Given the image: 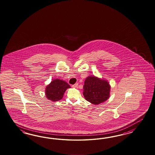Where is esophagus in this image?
Masks as SVG:
<instances>
[{
	"mask_svg": "<svg viewBox=\"0 0 155 155\" xmlns=\"http://www.w3.org/2000/svg\"><path fill=\"white\" fill-rule=\"evenodd\" d=\"M72 87H78V83H76L74 84V85H72Z\"/></svg>",
	"mask_w": 155,
	"mask_h": 155,
	"instance_id": "esophagus-1",
	"label": "esophagus"
}]
</instances>
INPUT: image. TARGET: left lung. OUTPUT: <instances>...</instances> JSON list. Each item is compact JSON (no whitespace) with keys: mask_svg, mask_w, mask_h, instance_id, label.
Returning <instances> with one entry per match:
<instances>
[{"mask_svg":"<svg viewBox=\"0 0 155 155\" xmlns=\"http://www.w3.org/2000/svg\"><path fill=\"white\" fill-rule=\"evenodd\" d=\"M110 90L111 86L106 80L94 75L89 76L84 81V97L90 103L97 105L109 98Z\"/></svg>","mask_w":155,"mask_h":155,"instance_id":"1","label":"left lung"}]
</instances>
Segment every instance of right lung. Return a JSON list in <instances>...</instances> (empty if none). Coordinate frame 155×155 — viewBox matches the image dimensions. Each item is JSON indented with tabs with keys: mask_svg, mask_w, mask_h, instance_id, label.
<instances>
[{
	"mask_svg": "<svg viewBox=\"0 0 155 155\" xmlns=\"http://www.w3.org/2000/svg\"><path fill=\"white\" fill-rule=\"evenodd\" d=\"M70 87V85L64 80L58 79L53 80L45 87V96L52 102L60 101L63 98L66 91Z\"/></svg>",
	"mask_w": 155,
	"mask_h": 155,
	"instance_id": "obj_1",
	"label": "right lung"
}]
</instances>
